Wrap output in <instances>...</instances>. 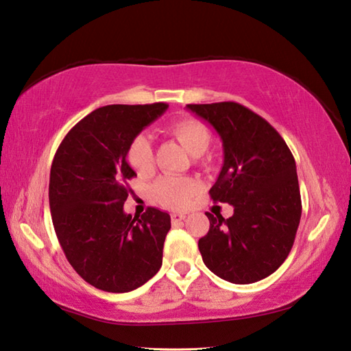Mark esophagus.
Wrapping results in <instances>:
<instances>
[{"label":"esophagus","mask_w":351,"mask_h":351,"mask_svg":"<svg viewBox=\"0 0 351 351\" xmlns=\"http://www.w3.org/2000/svg\"><path fill=\"white\" fill-rule=\"evenodd\" d=\"M170 219H171V223L176 225L178 222H181L185 219V215H182V213H171L170 215Z\"/></svg>","instance_id":"1"}]
</instances>
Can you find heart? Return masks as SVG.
<instances>
[{
  "instance_id": "heart-1",
  "label": "heart",
  "mask_w": 351,
  "mask_h": 351,
  "mask_svg": "<svg viewBox=\"0 0 351 351\" xmlns=\"http://www.w3.org/2000/svg\"><path fill=\"white\" fill-rule=\"evenodd\" d=\"M169 134L187 150L191 156H202L210 149L213 135L202 121L196 119H181L169 126ZM126 160L138 175H147L154 170V149L149 135L140 134L130 141L126 150ZM201 191V185L190 178H160L152 187L156 202L167 208L182 210L190 204L191 197Z\"/></svg>"
}]
</instances>
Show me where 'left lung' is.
<instances>
[{"label": "left lung", "mask_w": 351, "mask_h": 351, "mask_svg": "<svg viewBox=\"0 0 351 351\" xmlns=\"http://www.w3.org/2000/svg\"><path fill=\"white\" fill-rule=\"evenodd\" d=\"M187 109L221 136L223 166L210 196L234 207L228 219L205 213L210 230L197 243L202 260L230 283H256L283 265L297 234L301 195L293 155L269 123L240 103Z\"/></svg>", "instance_id": "8db88e82"}]
</instances>
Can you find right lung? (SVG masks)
<instances>
[{
	"label": "right lung",
	"instance_id": "add662e5",
	"mask_svg": "<svg viewBox=\"0 0 351 351\" xmlns=\"http://www.w3.org/2000/svg\"><path fill=\"white\" fill-rule=\"evenodd\" d=\"M167 103L108 105L65 135L51 164L50 210L62 250L74 271L100 291L123 293L160 271L170 230L166 211L149 207L132 217L123 205L136 176L126 150Z\"/></svg>",
	"mask_w": 351,
	"mask_h": 351
}]
</instances>
